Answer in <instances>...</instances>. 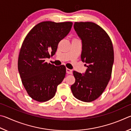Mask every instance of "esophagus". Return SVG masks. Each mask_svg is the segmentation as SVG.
Wrapping results in <instances>:
<instances>
[{
	"instance_id": "esophagus-1",
	"label": "esophagus",
	"mask_w": 131,
	"mask_h": 131,
	"mask_svg": "<svg viewBox=\"0 0 131 131\" xmlns=\"http://www.w3.org/2000/svg\"><path fill=\"white\" fill-rule=\"evenodd\" d=\"M66 72H67L68 74H72V70L70 69H68V68H67V69H66Z\"/></svg>"
}]
</instances>
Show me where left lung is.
<instances>
[{
  "mask_svg": "<svg viewBox=\"0 0 131 131\" xmlns=\"http://www.w3.org/2000/svg\"><path fill=\"white\" fill-rule=\"evenodd\" d=\"M74 27L82 40L81 60L88 68L82 74L73 72L75 82L71 89L78 100L90 102L102 94L111 79L113 44L106 32L95 23L75 22Z\"/></svg>",
  "mask_w": 131,
  "mask_h": 131,
  "instance_id": "8db88e82",
  "label": "left lung"
}]
</instances>
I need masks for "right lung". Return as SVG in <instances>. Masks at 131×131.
Wrapping results in <instances>:
<instances>
[{
    "instance_id": "right-lung-1",
    "label": "right lung",
    "mask_w": 131,
    "mask_h": 131,
    "mask_svg": "<svg viewBox=\"0 0 131 131\" xmlns=\"http://www.w3.org/2000/svg\"><path fill=\"white\" fill-rule=\"evenodd\" d=\"M72 26L71 22H42L25 37L18 68L23 85L32 99L38 102L50 100L65 78V66H55L45 61L55 54L59 42L69 33Z\"/></svg>"
}]
</instances>
